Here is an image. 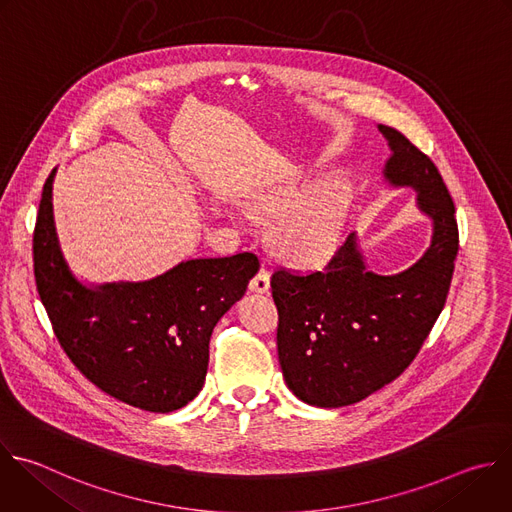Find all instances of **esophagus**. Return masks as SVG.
I'll list each match as a JSON object with an SVG mask.
<instances>
[{"label":"esophagus","mask_w":512,"mask_h":512,"mask_svg":"<svg viewBox=\"0 0 512 512\" xmlns=\"http://www.w3.org/2000/svg\"><path fill=\"white\" fill-rule=\"evenodd\" d=\"M269 287H271V273H269V269L261 267L259 273L251 279L249 289H251L253 293H269Z\"/></svg>","instance_id":"1"}]
</instances>
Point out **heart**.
<instances>
[{
	"label": "heart",
	"mask_w": 512,
	"mask_h": 512,
	"mask_svg": "<svg viewBox=\"0 0 512 512\" xmlns=\"http://www.w3.org/2000/svg\"><path fill=\"white\" fill-rule=\"evenodd\" d=\"M257 207L275 217L273 245L293 265H317L331 255L342 237L348 187L327 177L305 191L297 183L269 187L257 195Z\"/></svg>",
	"instance_id": "heart-1"
}]
</instances>
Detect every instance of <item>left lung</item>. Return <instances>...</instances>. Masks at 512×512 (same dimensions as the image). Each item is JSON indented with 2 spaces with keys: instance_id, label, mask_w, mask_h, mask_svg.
I'll list each match as a JSON object with an SVG mask.
<instances>
[{
  "instance_id": "1",
  "label": "left lung",
  "mask_w": 512,
  "mask_h": 512,
  "mask_svg": "<svg viewBox=\"0 0 512 512\" xmlns=\"http://www.w3.org/2000/svg\"><path fill=\"white\" fill-rule=\"evenodd\" d=\"M378 130L392 150L384 179L416 191L418 211L432 221V239L424 255L396 275L366 267L356 233L321 271L273 273L281 372L287 388L317 408L356 404L394 382L436 323L454 273L458 227L436 164L396 128L378 124Z\"/></svg>"
}]
</instances>
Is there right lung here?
I'll return each instance as SVG.
<instances>
[{
    "label": "right lung",
    "mask_w": 512,
    "mask_h": 512,
    "mask_svg": "<svg viewBox=\"0 0 512 512\" xmlns=\"http://www.w3.org/2000/svg\"><path fill=\"white\" fill-rule=\"evenodd\" d=\"M50 173L34 231V275L60 346L108 396L156 414L199 396L217 321L259 271L253 253L189 259L148 281L82 283L54 221Z\"/></svg>",
    "instance_id": "right-lung-1"
}]
</instances>
